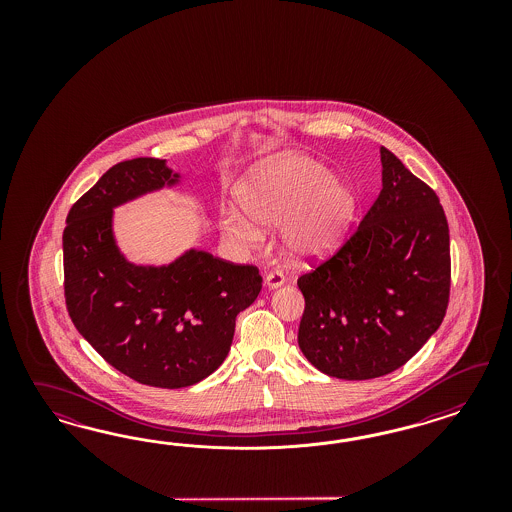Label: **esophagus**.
<instances>
[{"mask_svg":"<svg viewBox=\"0 0 512 512\" xmlns=\"http://www.w3.org/2000/svg\"><path fill=\"white\" fill-rule=\"evenodd\" d=\"M283 283H285V278H283L281 272H270V274H266V278H264V285H266L270 291L278 289Z\"/></svg>","mask_w":512,"mask_h":512,"instance_id":"obj_1","label":"esophagus"}]
</instances>
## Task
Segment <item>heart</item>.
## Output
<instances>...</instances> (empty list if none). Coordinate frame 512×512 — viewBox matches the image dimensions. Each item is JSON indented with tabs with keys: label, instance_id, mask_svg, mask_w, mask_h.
Returning <instances> with one entry per match:
<instances>
[{
	"label": "heart",
	"instance_id": "heart-1",
	"mask_svg": "<svg viewBox=\"0 0 512 512\" xmlns=\"http://www.w3.org/2000/svg\"><path fill=\"white\" fill-rule=\"evenodd\" d=\"M236 199L242 210L223 212L221 233L236 246L253 249L263 244L261 225H279V249L287 261L298 264L338 251L357 214L351 184L306 155H283L249 171Z\"/></svg>",
	"mask_w": 512,
	"mask_h": 512
}]
</instances>
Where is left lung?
<instances>
[{"label": "left lung", "mask_w": 512, "mask_h": 512, "mask_svg": "<svg viewBox=\"0 0 512 512\" xmlns=\"http://www.w3.org/2000/svg\"><path fill=\"white\" fill-rule=\"evenodd\" d=\"M383 187L345 246L298 279L306 308L298 345L330 377L398 370L443 323L449 223L430 187L381 148Z\"/></svg>", "instance_id": "8db88e82"}]
</instances>
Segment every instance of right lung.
I'll return each instance as SVG.
<instances>
[{"instance_id": "right-lung-1", "label": "right lung", "mask_w": 512, "mask_h": 512, "mask_svg": "<svg viewBox=\"0 0 512 512\" xmlns=\"http://www.w3.org/2000/svg\"><path fill=\"white\" fill-rule=\"evenodd\" d=\"M180 184L165 159L122 161L73 204L63 231L65 304L78 332L110 366L150 387H191L216 372L236 315L263 287L257 266L195 248L169 264L125 257L114 208Z\"/></svg>"}]
</instances>
